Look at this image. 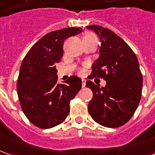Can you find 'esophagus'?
<instances>
[{
  "label": "esophagus",
  "instance_id": "esophagus-1",
  "mask_svg": "<svg viewBox=\"0 0 155 155\" xmlns=\"http://www.w3.org/2000/svg\"><path fill=\"white\" fill-rule=\"evenodd\" d=\"M85 80H84V79H82V88H84L85 87Z\"/></svg>",
  "mask_w": 155,
  "mask_h": 155
}]
</instances>
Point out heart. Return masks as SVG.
<instances>
[{
    "label": "heart",
    "instance_id": "1",
    "mask_svg": "<svg viewBox=\"0 0 155 155\" xmlns=\"http://www.w3.org/2000/svg\"><path fill=\"white\" fill-rule=\"evenodd\" d=\"M84 38H89V39H91V38H96L95 37V35L94 34H91V33H88L86 35H84Z\"/></svg>",
    "mask_w": 155,
    "mask_h": 155
}]
</instances>
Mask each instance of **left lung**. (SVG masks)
<instances>
[{"mask_svg": "<svg viewBox=\"0 0 155 155\" xmlns=\"http://www.w3.org/2000/svg\"><path fill=\"white\" fill-rule=\"evenodd\" d=\"M101 41L100 58L92 65L90 80L106 81L104 87L88 81L86 86L93 92L88 104L92 119L101 125L117 128L126 124L140 104L143 76L136 54L123 39L107 28L88 25Z\"/></svg>", "mask_w": 155, "mask_h": 155, "instance_id": "8db88e82", "label": "left lung"}]
</instances>
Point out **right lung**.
<instances>
[{
    "label": "right lung",
    "mask_w": 155,
    "mask_h": 155,
    "mask_svg": "<svg viewBox=\"0 0 155 155\" xmlns=\"http://www.w3.org/2000/svg\"><path fill=\"white\" fill-rule=\"evenodd\" d=\"M81 31V27H69L50 32L22 61L16 90L23 113L35 126L51 129L69 114L71 101L81 89V80L72 75L59 84L54 64L62 59L64 41Z\"/></svg>",
    "instance_id": "obj_1"
}]
</instances>
